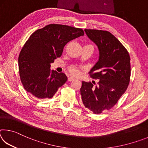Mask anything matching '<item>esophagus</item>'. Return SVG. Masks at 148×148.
Wrapping results in <instances>:
<instances>
[{"instance_id": "34e87169", "label": "esophagus", "mask_w": 148, "mask_h": 148, "mask_svg": "<svg viewBox=\"0 0 148 148\" xmlns=\"http://www.w3.org/2000/svg\"><path fill=\"white\" fill-rule=\"evenodd\" d=\"M75 79H74V77H69V78H68V80L69 82H72V81H74Z\"/></svg>"}]
</instances>
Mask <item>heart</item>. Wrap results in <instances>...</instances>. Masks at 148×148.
<instances>
[{"label":"heart","instance_id":"heart-1","mask_svg":"<svg viewBox=\"0 0 148 148\" xmlns=\"http://www.w3.org/2000/svg\"><path fill=\"white\" fill-rule=\"evenodd\" d=\"M69 71H70V72H71V74H74V75H76L78 74V71H77L76 66H71V68L69 69Z\"/></svg>","mask_w":148,"mask_h":148}]
</instances>
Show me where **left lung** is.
<instances>
[{
    "mask_svg": "<svg viewBox=\"0 0 148 148\" xmlns=\"http://www.w3.org/2000/svg\"><path fill=\"white\" fill-rule=\"evenodd\" d=\"M88 38L97 45L98 61L89 73L99 79L95 87L82 82L80 89L85 107L94 114H101L116 104L126 91L131 77L130 56L122 44L108 31L85 29Z\"/></svg>",
    "mask_w": 148,
    "mask_h": 148,
    "instance_id": "obj_1",
    "label": "left lung"
}]
</instances>
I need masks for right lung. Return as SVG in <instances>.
Wrapping results in <instances>:
<instances>
[{"label": "right lung", "instance_id": "right-lung-1", "mask_svg": "<svg viewBox=\"0 0 148 148\" xmlns=\"http://www.w3.org/2000/svg\"><path fill=\"white\" fill-rule=\"evenodd\" d=\"M84 32L82 29L50 24L34 32L20 52L19 72L24 89L37 99L53 97L64 85V73L51 71V62L61 56L65 45Z\"/></svg>", "mask_w": 148, "mask_h": 148}]
</instances>
